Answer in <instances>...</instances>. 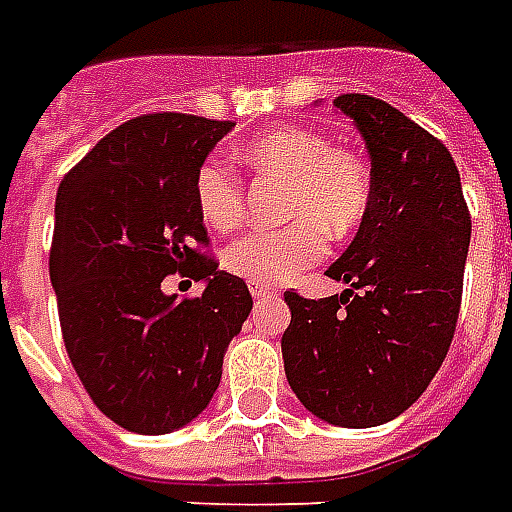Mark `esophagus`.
I'll return each instance as SVG.
<instances>
[{
	"label": "esophagus",
	"mask_w": 512,
	"mask_h": 512,
	"mask_svg": "<svg viewBox=\"0 0 512 512\" xmlns=\"http://www.w3.org/2000/svg\"><path fill=\"white\" fill-rule=\"evenodd\" d=\"M248 288H251V294H253V299H267V297H272V294H275V288L272 286H264V283H248Z\"/></svg>",
	"instance_id": "1"
}]
</instances>
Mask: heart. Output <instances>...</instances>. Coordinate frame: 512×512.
Listing matches in <instances>:
<instances>
[{
    "label": "heart",
    "instance_id": "1",
    "mask_svg": "<svg viewBox=\"0 0 512 512\" xmlns=\"http://www.w3.org/2000/svg\"><path fill=\"white\" fill-rule=\"evenodd\" d=\"M240 159L256 172L286 178L280 213L291 224L256 229L226 248L224 264L253 283H286L326 253V234L351 237L372 205L367 164L345 148H329L324 134L283 126L242 145ZM207 226L226 232L240 224L242 186L229 164L210 159L194 183Z\"/></svg>",
    "mask_w": 512,
    "mask_h": 512
}]
</instances>
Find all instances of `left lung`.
<instances>
[{
	"label": "left lung",
	"instance_id": "1",
	"mask_svg": "<svg viewBox=\"0 0 512 512\" xmlns=\"http://www.w3.org/2000/svg\"><path fill=\"white\" fill-rule=\"evenodd\" d=\"M334 107L364 137L372 205L326 270L343 294H283L280 348L288 386L315 418L370 429L402 416L451 348L472 224L443 142L375 96L343 94Z\"/></svg>",
	"mask_w": 512,
	"mask_h": 512
}]
</instances>
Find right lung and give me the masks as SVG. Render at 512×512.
<instances>
[{"label": "right lung", "instance_id": "1", "mask_svg": "<svg viewBox=\"0 0 512 512\" xmlns=\"http://www.w3.org/2000/svg\"><path fill=\"white\" fill-rule=\"evenodd\" d=\"M229 121L151 113L102 137L56 194L51 283L69 361L110 421L137 434L191 424L221 383L224 353L251 313L245 280L207 245L197 172ZM206 283L194 300L160 283Z\"/></svg>", "mask_w": 512, "mask_h": 512}]
</instances>
